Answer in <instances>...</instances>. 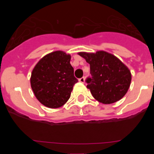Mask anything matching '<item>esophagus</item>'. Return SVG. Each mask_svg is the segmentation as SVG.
<instances>
[{"label": "esophagus", "mask_w": 154, "mask_h": 154, "mask_svg": "<svg viewBox=\"0 0 154 154\" xmlns=\"http://www.w3.org/2000/svg\"><path fill=\"white\" fill-rule=\"evenodd\" d=\"M79 81H80V83H83L85 82V77H81V78H80V79H79Z\"/></svg>", "instance_id": "obj_1"}]
</instances>
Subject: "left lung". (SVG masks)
<instances>
[{
    "label": "left lung",
    "instance_id": "obj_1",
    "mask_svg": "<svg viewBox=\"0 0 154 154\" xmlns=\"http://www.w3.org/2000/svg\"><path fill=\"white\" fill-rule=\"evenodd\" d=\"M90 65L87 88L97 101L110 104L125 95L131 82L130 70L116 57L105 51L79 53Z\"/></svg>",
    "mask_w": 154,
    "mask_h": 154
}]
</instances>
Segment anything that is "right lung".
I'll list each match as a JSON object with an SVG mask.
<instances>
[{
    "label": "right lung",
    "mask_w": 154,
    "mask_h": 154,
    "mask_svg": "<svg viewBox=\"0 0 154 154\" xmlns=\"http://www.w3.org/2000/svg\"><path fill=\"white\" fill-rule=\"evenodd\" d=\"M70 60L69 54L57 51L45 56L34 67L31 74V88L44 106L59 108L70 98L73 86L78 82Z\"/></svg>",
    "instance_id": "1"
}]
</instances>
